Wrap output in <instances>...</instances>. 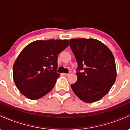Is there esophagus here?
Returning a JSON list of instances; mask_svg holds the SVG:
<instances>
[{
  "mask_svg": "<svg viewBox=\"0 0 130 130\" xmlns=\"http://www.w3.org/2000/svg\"><path fill=\"white\" fill-rule=\"evenodd\" d=\"M70 73H63V75L66 76H68V75H70Z\"/></svg>",
  "mask_w": 130,
  "mask_h": 130,
  "instance_id": "34e87169",
  "label": "esophagus"
}]
</instances>
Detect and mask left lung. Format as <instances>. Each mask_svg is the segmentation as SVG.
<instances>
[{"label":"left lung","instance_id":"8db88e82","mask_svg":"<svg viewBox=\"0 0 130 130\" xmlns=\"http://www.w3.org/2000/svg\"><path fill=\"white\" fill-rule=\"evenodd\" d=\"M70 42L78 64L77 79L71 89L85 103L100 100L109 92L117 77L113 54L104 43L93 38H75Z\"/></svg>","mask_w":130,"mask_h":130}]
</instances>
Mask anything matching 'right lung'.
Returning a JSON list of instances; mask_svg holds the SVG:
<instances>
[{
	"instance_id": "add662e5",
	"label": "right lung",
	"mask_w": 130,
	"mask_h": 130,
	"mask_svg": "<svg viewBox=\"0 0 130 130\" xmlns=\"http://www.w3.org/2000/svg\"><path fill=\"white\" fill-rule=\"evenodd\" d=\"M69 44L68 40H37L22 50L13 65V75L22 95L37 100L52 90L60 76L56 72L58 55Z\"/></svg>"
}]
</instances>
